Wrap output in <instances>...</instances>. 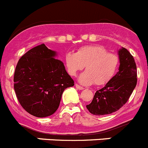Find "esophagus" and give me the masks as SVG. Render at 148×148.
<instances>
[{
  "instance_id": "1",
  "label": "esophagus",
  "mask_w": 148,
  "mask_h": 148,
  "mask_svg": "<svg viewBox=\"0 0 148 148\" xmlns=\"http://www.w3.org/2000/svg\"><path fill=\"white\" fill-rule=\"evenodd\" d=\"M75 87H76V88H78V89H79V90H83V89H84V87L78 85V84H75Z\"/></svg>"
}]
</instances>
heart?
I'll list each match as a JSON object with an SVG mask.
<instances>
[{"mask_svg": "<svg viewBox=\"0 0 148 148\" xmlns=\"http://www.w3.org/2000/svg\"><path fill=\"white\" fill-rule=\"evenodd\" d=\"M67 71L72 76L86 66L78 81L84 85H105L115 75L120 64L119 56L108 53L100 46H88L81 48L77 53L68 52L65 56Z\"/></svg>", "mask_w": 148, "mask_h": 148, "instance_id": "b5f03b06", "label": "heart"}]
</instances>
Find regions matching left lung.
Wrapping results in <instances>:
<instances>
[{"mask_svg":"<svg viewBox=\"0 0 148 148\" xmlns=\"http://www.w3.org/2000/svg\"><path fill=\"white\" fill-rule=\"evenodd\" d=\"M119 71L106 85L97 91L86 105L93 115H104L119 110L127 102L137 82L136 65L133 56L125 48L119 51Z\"/></svg>","mask_w":148,"mask_h":148,"instance_id":"left-lung-1","label":"left lung"}]
</instances>
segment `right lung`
I'll return each instance as SVG.
<instances>
[{
  "label": "right lung",
  "mask_w": 148,
  "mask_h": 148,
  "mask_svg": "<svg viewBox=\"0 0 148 148\" xmlns=\"http://www.w3.org/2000/svg\"><path fill=\"white\" fill-rule=\"evenodd\" d=\"M56 52L44 43L21 57L14 75V88L21 106L36 117H47L60 106L64 89L74 86Z\"/></svg>",
  "instance_id": "obj_1"
}]
</instances>
